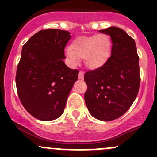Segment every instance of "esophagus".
I'll return each mask as SVG.
<instances>
[{"label":"esophagus","mask_w":157,"mask_h":157,"mask_svg":"<svg viewBox=\"0 0 157 157\" xmlns=\"http://www.w3.org/2000/svg\"><path fill=\"white\" fill-rule=\"evenodd\" d=\"M83 76H84V73H83V71H80V72H79V79H80V80H83Z\"/></svg>","instance_id":"obj_1"}]
</instances>
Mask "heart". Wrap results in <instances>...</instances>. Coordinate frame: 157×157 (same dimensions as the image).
<instances>
[{
	"instance_id": "1",
	"label": "heart",
	"mask_w": 157,
	"mask_h": 157,
	"mask_svg": "<svg viewBox=\"0 0 157 157\" xmlns=\"http://www.w3.org/2000/svg\"><path fill=\"white\" fill-rule=\"evenodd\" d=\"M112 52V41L106 34L100 33L91 36H80L66 48L65 55L70 64L77 65L84 59L85 65L90 69H97L108 61Z\"/></svg>"
}]
</instances>
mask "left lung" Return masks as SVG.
<instances>
[{
  "label": "left lung",
  "mask_w": 157,
  "mask_h": 157,
  "mask_svg": "<svg viewBox=\"0 0 157 157\" xmlns=\"http://www.w3.org/2000/svg\"><path fill=\"white\" fill-rule=\"evenodd\" d=\"M111 36V57L99 68L85 73L84 99L92 116L112 121L130 109L140 87L139 57L134 39L121 28L99 30Z\"/></svg>",
  "instance_id": "left-lung-1"
}]
</instances>
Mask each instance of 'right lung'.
<instances>
[{
  "label": "right lung",
  "mask_w": 157,
  "mask_h": 157,
  "mask_svg": "<svg viewBox=\"0 0 157 157\" xmlns=\"http://www.w3.org/2000/svg\"><path fill=\"white\" fill-rule=\"evenodd\" d=\"M71 36L64 30H40L22 48L16 74L17 94L23 107L37 119L59 118L78 78V70L69 68L63 61Z\"/></svg>",
  "instance_id": "obj_1"
}]
</instances>
